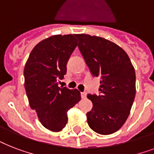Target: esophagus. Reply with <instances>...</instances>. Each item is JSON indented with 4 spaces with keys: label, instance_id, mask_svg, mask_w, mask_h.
<instances>
[{
    "label": "esophagus",
    "instance_id": "1",
    "mask_svg": "<svg viewBox=\"0 0 154 154\" xmlns=\"http://www.w3.org/2000/svg\"><path fill=\"white\" fill-rule=\"evenodd\" d=\"M81 96H82V98H86V93L85 92H82V93H81Z\"/></svg>",
    "mask_w": 154,
    "mask_h": 154
}]
</instances>
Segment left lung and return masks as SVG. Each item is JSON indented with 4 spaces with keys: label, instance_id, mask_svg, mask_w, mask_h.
<instances>
[{
    "label": "left lung",
    "instance_id": "8db88e82",
    "mask_svg": "<svg viewBox=\"0 0 154 154\" xmlns=\"http://www.w3.org/2000/svg\"><path fill=\"white\" fill-rule=\"evenodd\" d=\"M75 36L90 72L101 80L99 94L87 96L93 102L87 122L97 134H113L125 124L135 98L134 68L127 53L113 42L88 34Z\"/></svg>",
    "mask_w": 154,
    "mask_h": 154
}]
</instances>
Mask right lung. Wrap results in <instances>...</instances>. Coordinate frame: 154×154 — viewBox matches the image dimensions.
Listing matches in <instances>:
<instances>
[{
    "mask_svg": "<svg viewBox=\"0 0 154 154\" xmlns=\"http://www.w3.org/2000/svg\"><path fill=\"white\" fill-rule=\"evenodd\" d=\"M77 46L74 35H55L33 48L24 69L25 88L30 107L46 129L60 131L67 124V111L81 100L77 89L58 86L66 65Z\"/></svg>",
    "mask_w": 154,
    "mask_h": 154,
    "instance_id": "obj_1",
    "label": "right lung"
}]
</instances>
